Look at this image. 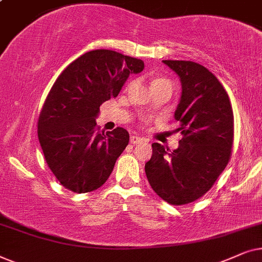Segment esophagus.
I'll return each mask as SVG.
<instances>
[{
  "instance_id": "1",
  "label": "esophagus",
  "mask_w": 262,
  "mask_h": 262,
  "mask_svg": "<svg viewBox=\"0 0 262 262\" xmlns=\"http://www.w3.org/2000/svg\"><path fill=\"white\" fill-rule=\"evenodd\" d=\"M144 141V139L140 138V137H135V135H133V137H130V144L132 145H138L140 144V142Z\"/></svg>"
}]
</instances>
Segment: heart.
<instances>
[{"mask_svg": "<svg viewBox=\"0 0 262 262\" xmlns=\"http://www.w3.org/2000/svg\"><path fill=\"white\" fill-rule=\"evenodd\" d=\"M159 85H171V83H170L169 80H166V79H164V78L155 79V80H153V81H152V87L159 86Z\"/></svg>", "mask_w": 262, "mask_h": 262, "instance_id": "1", "label": "heart"}]
</instances>
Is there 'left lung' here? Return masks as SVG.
Returning a JSON list of instances; mask_svg holds the SVG:
<instances>
[{
    "instance_id": "1",
    "label": "left lung",
    "mask_w": 262,
    "mask_h": 262,
    "mask_svg": "<svg viewBox=\"0 0 262 262\" xmlns=\"http://www.w3.org/2000/svg\"><path fill=\"white\" fill-rule=\"evenodd\" d=\"M180 76L182 95L175 120L182 134L177 149L152 144L145 172L167 204L186 205L205 195L228 165L233 144V113L219 80L191 61H163Z\"/></svg>"
}]
</instances>
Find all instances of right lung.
Returning <instances> with one entry per match:
<instances>
[{
	"label": "right lung",
	"instance_id": "obj_1",
	"mask_svg": "<svg viewBox=\"0 0 262 262\" xmlns=\"http://www.w3.org/2000/svg\"><path fill=\"white\" fill-rule=\"evenodd\" d=\"M144 62L113 50H92L58 76L38 118V139L51 172L74 193L102 187L129 142L124 128L99 130V106L118 93Z\"/></svg>",
	"mask_w": 262,
	"mask_h": 262
}]
</instances>
